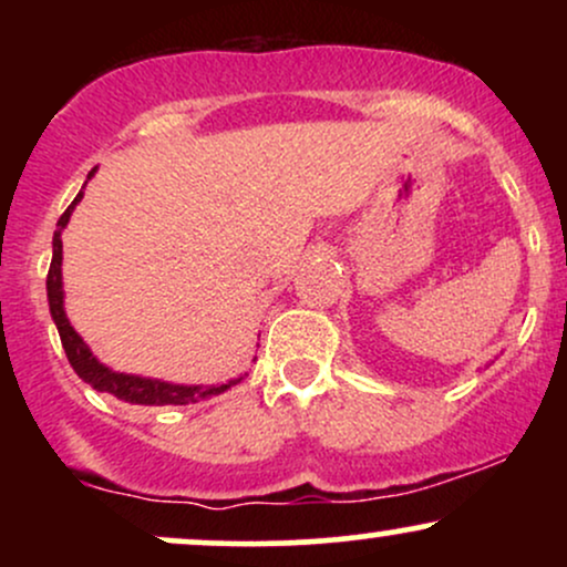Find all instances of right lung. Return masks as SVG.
Listing matches in <instances>:
<instances>
[{
    "label": "right lung",
    "instance_id": "obj_1",
    "mask_svg": "<svg viewBox=\"0 0 567 567\" xmlns=\"http://www.w3.org/2000/svg\"><path fill=\"white\" fill-rule=\"evenodd\" d=\"M97 167L87 173V181L93 178ZM84 181V184H87ZM84 188V186H82ZM84 197V192H80L74 197V202L66 207L61 218H58V229L53 234V261H50V271H48V303H50V315H53V322L58 328V336H61L63 349H66V357L74 368V373L80 375L84 383L97 389V392H109L114 394L116 400L130 402V405H192V402L207 400V396L224 394L226 389L237 386L243 381L239 379L224 381V383H171L162 379H148V375H133V373H120V370H112L109 365H103L101 360L93 354V349L84 343V338L71 328L69 317H66V306H63V239L61 234L69 226L71 213L74 207L80 205Z\"/></svg>",
    "mask_w": 567,
    "mask_h": 567
}]
</instances>
